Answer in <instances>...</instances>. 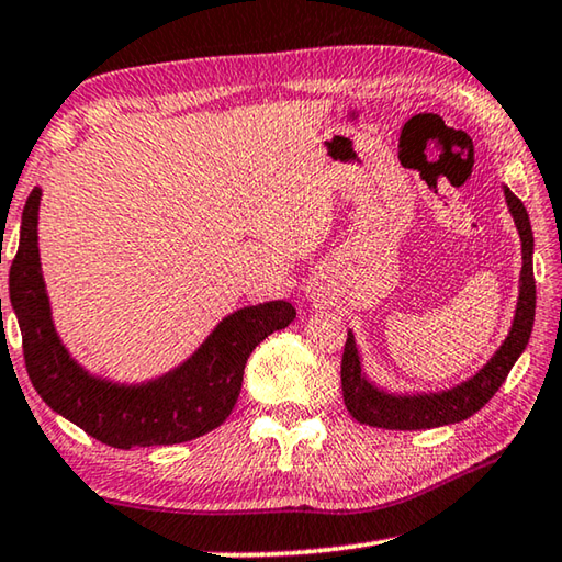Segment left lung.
<instances>
[{
  "label": "left lung",
  "instance_id": "left-lung-1",
  "mask_svg": "<svg viewBox=\"0 0 562 562\" xmlns=\"http://www.w3.org/2000/svg\"><path fill=\"white\" fill-rule=\"evenodd\" d=\"M504 196L508 203V211H512V216L516 221L518 236H521L524 268L516 316L502 349L494 353V359L488 361L474 379L452 387V391L430 395H391L366 381V375L361 371L359 346H356L353 334L349 331V339H346L341 356V391L346 411L351 413L353 420L371 427H383V430H427V427L452 425L459 420H467V417H472L476 411H482V407L492 401L498 387H502L508 371L514 369L516 359L526 349L536 316L533 231H530V221L521 199L514 196L506 187Z\"/></svg>",
  "mask_w": 562,
  "mask_h": 562
}]
</instances>
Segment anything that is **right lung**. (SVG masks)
Here are the masks:
<instances>
[{"mask_svg":"<svg viewBox=\"0 0 562 562\" xmlns=\"http://www.w3.org/2000/svg\"><path fill=\"white\" fill-rule=\"evenodd\" d=\"M38 201L41 189H34L22 213L9 297L22 329L26 373L44 403L117 450L189 442L226 423L240 395L248 356L297 316L292 304L265 302L226 316L189 361L157 381L117 385L95 379L70 359L50 322L36 243Z\"/></svg>","mask_w":562,"mask_h":562,"instance_id":"obj_1","label":"right lung"}]
</instances>
